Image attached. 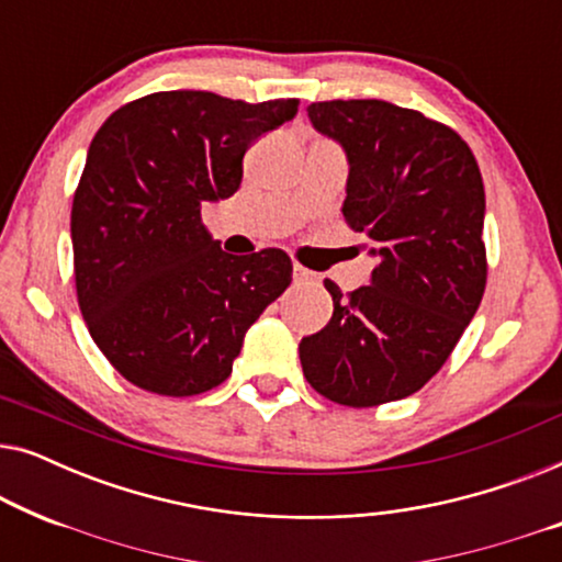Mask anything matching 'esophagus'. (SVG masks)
<instances>
[{
	"label": "esophagus",
	"mask_w": 562,
	"mask_h": 562,
	"mask_svg": "<svg viewBox=\"0 0 562 562\" xmlns=\"http://www.w3.org/2000/svg\"><path fill=\"white\" fill-rule=\"evenodd\" d=\"M312 279H314V273L310 271V268L294 263V281H312Z\"/></svg>",
	"instance_id": "34e87169"
}]
</instances>
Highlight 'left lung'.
<instances>
[{"label": "left lung", "mask_w": 562, "mask_h": 562, "mask_svg": "<svg viewBox=\"0 0 562 562\" xmlns=\"http://www.w3.org/2000/svg\"><path fill=\"white\" fill-rule=\"evenodd\" d=\"M348 153L342 217L373 243L371 286L342 296L299 342L306 381L329 402L379 406L412 396L445 366L486 289V194L456 130L383 99L306 106Z\"/></svg>", "instance_id": "obj_1"}]
</instances>
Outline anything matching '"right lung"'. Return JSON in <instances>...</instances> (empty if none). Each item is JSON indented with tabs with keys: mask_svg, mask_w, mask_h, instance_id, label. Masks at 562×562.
I'll return each mask as SVG.
<instances>
[{
	"mask_svg": "<svg viewBox=\"0 0 562 562\" xmlns=\"http://www.w3.org/2000/svg\"><path fill=\"white\" fill-rule=\"evenodd\" d=\"M296 110L299 99L156 91L97 130L71 206L76 299L91 340L133 386L160 396L220 386L248 327L286 291V252L229 256L202 225V204L233 196L245 150Z\"/></svg>",
	"mask_w": 562,
	"mask_h": 562,
	"instance_id": "1",
	"label": "right lung"
}]
</instances>
